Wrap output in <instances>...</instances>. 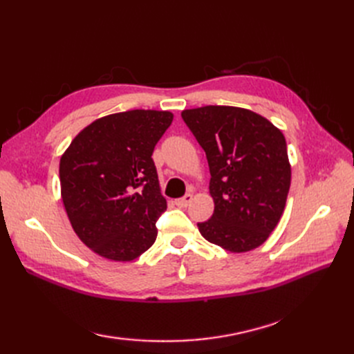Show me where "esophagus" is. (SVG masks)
Listing matches in <instances>:
<instances>
[{"mask_svg":"<svg viewBox=\"0 0 354 354\" xmlns=\"http://www.w3.org/2000/svg\"><path fill=\"white\" fill-rule=\"evenodd\" d=\"M192 199H194V196H192L190 194H187V195H185L183 198L176 199V205L180 207V208H185V207H187L189 203L192 202Z\"/></svg>","mask_w":354,"mask_h":354,"instance_id":"34e87169","label":"esophagus"}]
</instances>
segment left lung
Wrapping results in <instances>:
<instances>
[{
	"label": "left lung",
	"instance_id": "left-lung-1",
	"mask_svg": "<svg viewBox=\"0 0 354 354\" xmlns=\"http://www.w3.org/2000/svg\"><path fill=\"white\" fill-rule=\"evenodd\" d=\"M205 151L214 212L201 234L239 254L263 245L279 223L291 186L285 136L264 116L236 106L181 112Z\"/></svg>",
	"mask_w": 354,
	"mask_h": 354
}]
</instances>
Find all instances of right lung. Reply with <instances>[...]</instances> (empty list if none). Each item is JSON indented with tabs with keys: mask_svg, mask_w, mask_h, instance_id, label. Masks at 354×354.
<instances>
[{
	"mask_svg": "<svg viewBox=\"0 0 354 354\" xmlns=\"http://www.w3.org/2000/svg\"><path fill=\"white\" fill-rule=\"evenodd\" d=\"M174 115L134 109L81 130L60 158V195L77 236L111 261H133L153 245L160 195L153 149Z\"/></svg>",
	"mask_w": 354,
	"mask_h": 354,
	"instance_id": "1",
	"label": "right lung"
}]
</instances>
